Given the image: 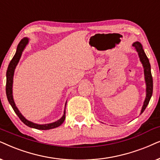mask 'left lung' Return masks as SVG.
Here are the masks:
<instances>
[{
	"label": "left lung",
	"instance_id": "1",
	"mask_svg": "<svg viewBox=\"0 0 160 160\" xmlns=\"http://www.w3.org/2000/svg\"><path fill=\"white\" fill-rule=\"evenodd\" d=\"M132 46L135 48L136 51L139 55L140 61L142 63V67L144 69V75H145V81L146 84V97L143 102V105L142 107L141 112L140 114H142L146 109L147 105L149 103L151 97L152 96L153 93V78L152 75V72H151V65L148 61V58H147L146 53H145L143 49H142V44L139 42H134Z\"/></svg>",
	"mask_w": 160,
	"mask_h": 160
}]
</instances>
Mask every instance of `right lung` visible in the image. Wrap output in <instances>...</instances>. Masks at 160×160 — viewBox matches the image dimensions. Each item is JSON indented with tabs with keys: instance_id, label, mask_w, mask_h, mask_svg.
Wrapping results in <instances>:
<instances>
[{
	"instance_id": "right-lung-1",
	"label": "right lung",
	"mask_w": 160,
	"mask_h": 160,
	"mask_svg": "<svg viewBox=\"0 0 160 160\" xmlns=\"http://www.w3.org/2000/svg\"><path fill=\"white\" fill-rule=\"evenodd\" d=\"M29 40L28 38H23V39L20 42V43L18 44V48H17V51L15 55H14L13 58L12 59V61H10L9 64H8L7 71H6V97H7L8 101L9 102V104L13 108L14 111L15 112V113L18 115L19 118L25 125H27L28 127H31V128H34L37 129H42V130H47V129H51L56 128L59 126H61V124L63 123V121L65 120L66 118V105H67V102L65 104V109L64 112H63V115L59 120L55 121L53 123H47V124H38V123H33L32 121H30L27 120L24 116L21 114L20 110L18 109V108L16 107L15 103H14V99H13V95H12V86H13V77L15 68L18 65V63L20 61L21 58V55L22 53L25 48V47L28 43Z\"/></svg>"
}]
</instances>
